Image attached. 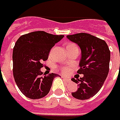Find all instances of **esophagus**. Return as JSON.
I'll list each match as a JSON object with an SVG mask.
<instances>
[{"instance_id":"34e87169","label":"esophagus","mask_w":120,"mask_h":120,"mask_svg":"<svg viewBox=\"0 0 120 120\" xmlns=\"http://www.w3.org/2000/svg\"><path fill=\"white\" fill-rule=\"evenodd\" d=\"M62 78H63V80H64L65 81H66L67 82H69L71 81V80H70L69 78H66V77H64V76H63V77H62Z\"/></svg>"}]
</instances>
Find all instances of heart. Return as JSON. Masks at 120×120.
I'll return each instance as SVG.
<instances>
[{"label":"heart","instance_id":"obj_1","mask_svg":"<svg viewBox=\"0 0 120 120\" xmlns=\"http://www.w3.org/2000/svg\"><path fill=\"white\" fill-rule=\"evenodd\" d=\"M71 45H74L73 44H69V45L67 46V47L68 46H71ZM61 72L64 74H68L69 72V68H63L62 69H61Z\"/></svg>","mask_w":120,"mask_h":120}]
</instances>
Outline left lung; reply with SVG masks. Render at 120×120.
<instances>
[{
    "label": "left lung",
    "instance_id": "obj_1",
    "mask_svg": "<svg viewBox=\"0 0 120 120\" xmlns=\"http://www.w3.org/2000/svg\"><path fill=\"white\" fill-rule=\"evenodd\" d=\"M67 38L79 46L81 59L78 74L84 76L71 80L78 84V90L71 93L77 99L86 100L94 97L100 90L109 69L110 51L105 41L86 33L68 35Z\"/></svg>",
    "mask_w": 120,
    "mask_h": 120
}]
</instances>
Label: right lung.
Masks as SVG:
<instances>
[{
  "instance_id": "right-lung-1",
  "label": "right lung",
  "mask_w": 120,
  "mask_h": 120,
  "mask_svg": "<svg viewBox=\"0 0 120 120\" xmlns=\"http://www.w3.org/2000/svg\"><path fill=\"white\" fill-rule=\"evenodd\" d=\"M64 37L43 31L23 35L13 51V76L17 86L26 97L41 99L49 93L56 74L42 76V62L47 60L51 49Z\"/></svg>"
}]
</instances>
